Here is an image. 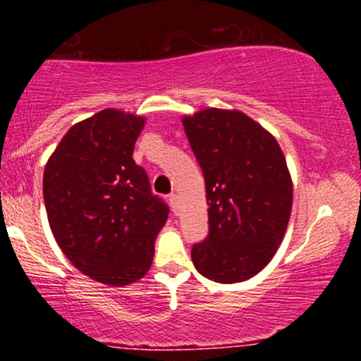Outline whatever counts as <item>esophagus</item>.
Returning <instances> with one entry per match:
<instances>
[{
	"label": "esophagus",
	"mask_w": 361,
	"mask_h": 361,
	"mask_svg": "<svg viewBox=\"0 0 361 361\" xmlns=\"http://www.w3.org/2000/svg\"><path fill=\"white\" fill-rule=\"evenodd\" d=\"M169 204H171L173 212L178 214V204H180V200H178V195H176V193L169 195Z\"/></svg>",
	"instance_id": "obj_1"
}]
</instances>
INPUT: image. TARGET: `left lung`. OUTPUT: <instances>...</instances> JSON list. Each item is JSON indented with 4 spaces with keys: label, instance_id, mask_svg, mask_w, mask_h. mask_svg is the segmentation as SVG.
Here are the masks:
<instances>
[{
    "label": "left lung",
    "instance_id": "8db88e82",
    "mask_svg": "<svg viewBox=\"0 0 361 361\" xmlns=\"http://www.w3.org/2000/svg\"><path fill=\"white\" fill-rule=\"evenodd\" d=\"M186 137L205 178L209 234L193 244L198 273L238 283L263 270L283 239L292 180L270 132L235 110L185 117Z\"/></svg>",
    "mask_w": 361,
    "mask_h": 361
}]
</instances>
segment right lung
I'll use <instances>...</instances> for the list:
<instances>
[{
    "instance_id": "obj_1",
    "label": "right lung",
    "mask_w": 361,
    "mask_h": 361,
    "mask_svg": "<svg viewBox=\"0 0 361 361\" xmlns=\"http://www.w3.org/2000/svg\"><path fill=\"white\" fill-rule=\"evenodd\" d=\"M144 118L106 109L68 130L44 171V202L78 270L122 287L144 276L169 207L132 152Z\"/></svg>"
}]
</instances>
